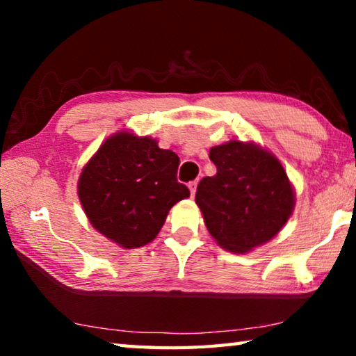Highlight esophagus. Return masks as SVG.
<instances>
[{
    "mask_svg": "<svg viewBox=\"0 0 356 356\" xmlns=\"http://www.w3.org/2000/svg\"><path fill=\"white\" fill-rule=\"evenodd\" d=\"M196 186H197V180H193V182H190V184H188V188H190L191 196H195V193H196Z\"/></svg>",
    "mask_w": 356,
    "mask_h": 356,
    "instance_id": "1",
    "label": "esophagus"
}]
</instances>
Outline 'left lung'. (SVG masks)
I'll return each mask as SVG.
<instances>
[{
    "mask_svg": "<svg viewBox=\"0 0 356 356\" xmlns=\"http://www.w3.org/2000/svg\"><path fill=\"white\" fill-rule=\"evenodd\" d=\"M209 156L216 174L197 185L196 204L210 236L232 252H246L273 238L295 204L280 160L242 141L215 146Z\"/></svg>",
    "mask_w": 356,
    "mask_h": 356,
    "instance_id": "8db88e82",
    "label": "left lung"
}]
</instances>
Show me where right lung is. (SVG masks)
<instances>
[{
    "label": "right lung",
    "mask_w": 356,
    "mask_h": 356,
    "mask_svg": "<svg viewBox=\"0 0 356 356\" xmlns=\"http://www.w3.org/2000/svg\"><path fill=\"white\" fill-rule=\"evenodd\" d=\"M179 156L152 138L120 131L102 144L80 176L78 196L91 225L124 248L156 237L174 204L190 196L177 182Z\"/></svg>",
    "instance_id": "obj_1"
}]
</instances>
